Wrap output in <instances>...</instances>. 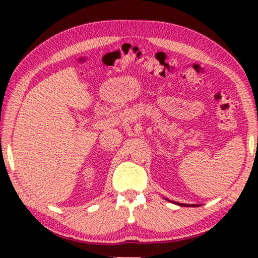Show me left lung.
<instances>
[{
	"mask_svg": "<svg viewBox=\"0 0 258 258\" xmlns=\"http://www.w3.org/2000/svg\"><path fill=\"white\" fill-rule=\"evenodd\" d=\"M166 200H168V199H166ZM168 202H171V200H168ZM171 203L177 205V206H182V207H199V206H202V205H199V204H194V205L191 204L190 205V204H182V203H176V202H171Z\"/></svg>",
	"mask_w": 258,
	"mask_h": 258,
	"instance_id": "1",
	"label": "left lung"
}]
</instances>
